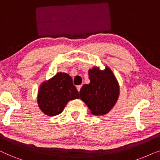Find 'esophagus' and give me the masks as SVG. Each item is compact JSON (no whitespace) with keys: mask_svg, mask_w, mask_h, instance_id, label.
<instances>
[{"mask_svg":"<svg viewBox=\"0 0 160 160\" xmlns=\"http://www.w3.org/2000/svg\"><path fill=\"white\" fill-rule=\"evenodd\" d=\"M81 87H82V85H80V86H77V89H78V91H79V92H80V88H81Z\"/></svg>","mask_w":160,"mask_h":160,"instance_id":"34e87169","label":"esophagus"}]
</instances>
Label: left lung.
<instances>
[{
    "mask_svg": "<svg viewBox=\"0 0 160 160\" xmlns=\"http://www.w3.org/2000/svg\"><path fill=\"white\" fill-rule=\"evenodd\" d=\"M90 83L80 91V97L96 116L107 114L116 105L119 96V86L109 67L100 70L93 67L88 71Z\"/></svg>",
    "mask_w": 160,
    "mask_h": 160,
    "instance_id": "left-lung-1",
    "label": "left lung"
}]
</instances>
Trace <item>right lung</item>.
I'll list each match as a JSON object with an SVG mask.
<instances>
[{
  "mask_svg": "<svg viewBox=\"0 0 160 160\" xmlns=\"http://www.w3.org/2000/svg\"><path fill=\"white\" fill-rule=\"evenodd\" d=\"M79 97V92L71 77L64 72H58L41 84L37 102L44 114L55 116L63 111L68 102Z\"/></svg>",
  "mask_w": 160,
  "mask_h": 160,
  "instance_id": "add662e5",
  "label": "right lung"
}]
</instances>
